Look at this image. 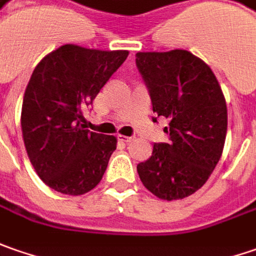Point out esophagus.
<instances>
[{"instance_id": "esophagus-1", "label": "esophagus", "mask_w": 256, "mask_h": 256, "mask_svg": "<svg viewBox=\"0 0 256 256\" xmlns=\"http://www.w3.org/2000/svg\"><path fill=\"white\" fill-rule=\"evenodd\" d=\"M118 138H119L120 142H123V143H128V142H132V140H133V137L122 136V134H119V136H118Z\"/></svg>"}]
</instances>
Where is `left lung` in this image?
I'll use <instances>...</instances> for the list:
<instances>
[{"mask_svg": "<svg viewBox=\"0 0 256 256\" xmlns=\"http://www.w3.org/2000/svg\"><path fill=\"white\" fill-rule=\"evenodd\" d=\"M156 116L168 119V143H154L137 164L142 182L167 201L200 190L220 162L226 136V104L216 75L188 50L137 52ZM153 118V122H157Z\"/></svg>", "mask_w": 256, "mask_h": 256, "instance_id": "obj_1", "label": "left lung"}]
</instances>
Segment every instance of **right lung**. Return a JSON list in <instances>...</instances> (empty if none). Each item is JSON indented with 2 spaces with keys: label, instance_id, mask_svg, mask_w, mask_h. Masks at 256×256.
<instances>
[{
  "label": "right lung",
  "instance_id": "add662e5",
  "mask_svg": "<svg viewBox=\"0 0 256 256\" xmlns=\"http://www.w3.org/2000/svg\"><path fill=\"white\" fill-rule=\"evenodd\" d=\"M128 55L64 45L34 69L22 102L24 143L40 180L58 192L80 196L100 182L118 140L88 130L84 109Z\"/></svg>",
  "mask_w": 256,
  "mask_h": 256
}]
</instances>
